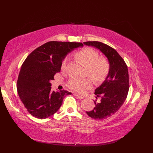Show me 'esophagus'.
Masks as SVG:
<instances>
[{
	"instance_id": "esophagus-1",
	"label": "esophagus",
	"mask_w": 153,
	"mask_h": 153,
	"mask_svg": "<svg viewBox=\"0 0 153 153\" xmlns=\"http://www.w3.org/2000/svg\"><path fill=\"white\" fill-rule=\"evenodd\" d=\"M74 95L76 96V97H77L79 99L82 100V99H84V97H82V96H81V95H78V94H74Z\"/></svg>"
}]
</instances>
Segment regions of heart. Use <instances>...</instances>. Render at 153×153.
<instances>
[{
    "label": "heart",
    "mask_w": 153,
    "mask_h": 153,
    "mask_svg": "<svg viewBox=\"0 0 153 153\" xmlns=\"http://www.w3.org/2000/svg\"><path fill=\"white\" fill-rule=\"evenodd\" d=\"M75 58L87 68L89 74L96 82H101L107 77L110 70V64L105 57H99L97 51L91 48H84L78 51ZM67 59H64L61 65V70H65ZM93 85V81L91 78L85 79H71L67 84L69 89L79 94H84Z\"/></svg>",
    "instance_id": "1"
}]
</instances>
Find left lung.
<instances>
[{
    "mask_svg": "<svg viewBox=\"0 0 153 153\" xmlns=\"http://www.w3.org/2000/svg\"><path fill=\"white\" fill-rule=\"evenodd\" d=\"M84 44L98 48L107 56L110 64V72L105 81L95 90L97 97H100V102L97 103L95 100L94 109L86 111L92 118L102 120L115 114L127 97L130 87L128 68L122 56L110 46L95 41Z\"/></svg>",
    "mask_w": 153,
    "mask_h": 153,
    "instance_id": "8db88e82",
    "label": "left lung"
}]
</instances>
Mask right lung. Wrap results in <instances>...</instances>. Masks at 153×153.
<instances>
[{
	"label": "right lung",
	"mask_w": 153,
	"mask_h": 153,
	"mask_svg": "<svg viewBox=\"0 0 153 153\" xmlns=\"http://www.w3.org/2000/svg\"><path fill=\"white\" fill-rule=\"evenodd\" d=\"M82 43L49 42L32 51L24 61L17 80V92L25 107L33 117L43 119L61 106L67 91H51L50 81L61 71L62 61Z\"/></svg>",
	"instance_id": "right-lung-1"
}]
</instances>
